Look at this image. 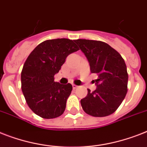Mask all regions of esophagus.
I'll list each match as a JSON object with an SVG mask.
<instances>
[{"mask_svg": "<svg viewBox=\"0 0 147 147\" xmlns=\"http://www.w3.org/2000/svg\"><path fill=\"white\" fill-rule=\"evenodd\" d=\"M72 88H73V89H74V90H75V89H76V88H78V86L76 85V84H72Z\"/></svg>", "mask_w": 147, "mask_h": 147, "instance_id": "esophagus-1", "label": "esophagus"}]
</instances>
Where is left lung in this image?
Masks as SVG:
<instances>
[{"instance_id":"1","label":"left lung","mask_w":147,"mask_h":147,"mask_svg":"<svg viewBox=\"0 0 147 147\" xmlns=\"http://www.w3.org/2000/svg\"><path fill=\"white\" fill-rule=\"evenodd\" d=\"M75 42L84 53L90 72L97 74L94 81L96 90L88 89V95L81 100L87 114L104 117L116 110L127 91L128 76L125 60L115 49L100 40L78 39Z\"/></svg>"}]
</instances>
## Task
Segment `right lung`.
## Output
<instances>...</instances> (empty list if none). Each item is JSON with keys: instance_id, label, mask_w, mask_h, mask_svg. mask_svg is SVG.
Instances as JSON below:
<instances>
[{"instance_id": "right-lung-1", "label": "right lung", "mask_w": 147, "mask_h": 147, "mask_svg": "<svg viewBox=\"0 0 147 147\" xmlns=\"http://www.w3.org/2000/svg\"><path fill=\"white\" fill-rule=\"evenodd\" d=\"M67 38L47 40L29 54L21 72L22 90L29 108L44 119H54L64 113L72 90L71 84L54 82L66 57L79 48Z\"/></svg>"}]
</instances>
